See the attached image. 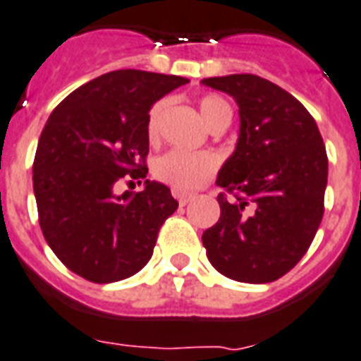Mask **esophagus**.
I'll return each instance as SVG.
<instances>
[{
  "mask_svg": "<svg viewBox=\"0 0 361 361\" xmlns=\"http://www.w3.org/2000/svg\"><path fill=\"white\" fill-rule=\"evenodd\" d=\"M174 198H178L180 206H185V204H189V200L192 198V195H187V192H180V190H174Z\"/></svg>",
  "mask_w": 361,
  "mask_h": 361,
  "instance_id": "esophagus-1",
  "label": "esophagus"
}]
</instances>
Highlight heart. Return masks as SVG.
<instances>
[{
	"mask_svg": "<svg viewBox=\"0 0 361 361\" xmlns=\"http://www.w3.org/2000/svg\"><path fill=\"white\" fill-rule=\"evenodd\" d=\"M166 104H169L166 99H159L152 105L150 113H148L146 133L152 140L157 139L161 116H163V111L166 109ZM198 109L209 128L231 120V107L221 96H202L198 99ZM216 166H219V161L209 152L171 150L155 161L154 174L157 180L171 185L172 189L187 192V190H195L204 185L211 176L215 174Z\"/></svg>",
	"mask_w": 361,
	"mask_h": 361,
	"instance_id": "obj_1",
	"label": "heart"
}]
</instances>
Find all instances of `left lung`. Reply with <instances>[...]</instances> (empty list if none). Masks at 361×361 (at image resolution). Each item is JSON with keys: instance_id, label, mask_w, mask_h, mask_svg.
Instances as JSON below:
<instances>
[{"instance_id": "obj_1", "label": "left lung", "mask_w": 361, "mask_h": 361, "mask_svg": "<svg viewBox=\"0 0 361 361\" xmlns=\"http://www.w3.org/2000/svg\"><path fill=\"white\" fill-rule=\"evenodd\" d=\"M239 107V137L216 185L221 219L202 235L207 259L245 283L274 282L300 262L324 211L328 157L313 116L297 98L252 74L202 79Z\"/></svg>"}]
</instances>
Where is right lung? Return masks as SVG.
<instances>
[{"label": "right lung", "instance_id": "1", "mask_svg": "<svg viewBox=\"0 0 361 361\" xmlns=\"http://www.w3.org/2000/svg\"><path fill=\"white\" fill-rule=\"evenodd\" d=\"M185 83L180 75L114 70L66 96L44 126L33 163L38 221L55 256L89 282L139 272L178 207L159 181L146 180L140 192L118 195L116 187L122 178H146L148 113Z\"/></svg>", "mask_w": 361, "mask_h": 361}]
</instances>
